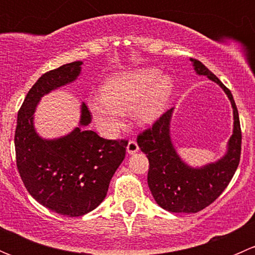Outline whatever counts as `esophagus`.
<instances>
[{
    "label": "esophagus",
    "instance_id": "34e87169",
    "mask_svg": "<svg viewBox=\"0 0 255 255\" xmlns=\"http://www.w3.org/2000/svg\"><path fill=\"white\" fill-rule=\"evenodd\" d=\"M138 150H139V146H138L137 142H135V140H129V142H128V145H127V153L128 154H135Z\"/></svg>",
    "mask_w": 255,
    "mask_h": 255
}]
</instances>
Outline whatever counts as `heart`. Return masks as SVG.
Returning a JSON list of instances; mask_svg holds the SVG:
<instances>
[{"label":"heart","instance_id":"obj_1","mask_svg":"<svg viewBox=\"0 0 255 255\" xmlns=\"http://www.w3.org/2000/svg\"><path fill=\"white\" fill-rule=\"evenodd\" d=\"M174 92V80L153 66L116 74L102 86V96L87 102L90 112L102 133L112 135L123 125L125 112L132 110L135 120L149 125L168 107Z\"/></svg>","mask_w":255,"mask_h":255}]
</instances>
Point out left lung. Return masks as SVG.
Masks as SVG:
<instances>
[{"mask_svg":"<svg viewBox=\"0 0 255 255\" xmlns=\"http://www.w3.org/2000/svg\"><path fill=\"white\" fill-rule=\"evenodd\" d=\"M197 75L207 76L226 92L233 109V133L222 158L200 168L187 165L179 156L170 135L174 109L166 111L137 138L149 160L148 186L156 204L169 212L196 213L212 204L227 187L241 159L242 132L238 110L230 90L196 59H190Z\"/></svg>","mask_w":255,"mask_h":255,"instance_id":"8db88e82","label":"left lung"}]
</instances>
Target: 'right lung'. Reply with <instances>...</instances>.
Segmentation results:
<instances>
[{
  "mask_svg": "<svg viewBox=\"0 0 255 255\" xmlns=\"http://www.w3.org/2000/svg\"><path fill=\"white\" fill-rule=\"evenodd\" d=\"M81 65L82 61H73L37 80L18 111L14 134L17 168L25 189L40 205L68 217L91 212L104 201L128 144L87 129L91 115L84 102L79 126L69 134L45 139L35 130L34 112L40 99L75 81Z\"/></svg>",
  "mask_w": 255,
  "mask_h": 255,
  "instance_id": "1",
  "label": "right lung"
}]
</instances>
